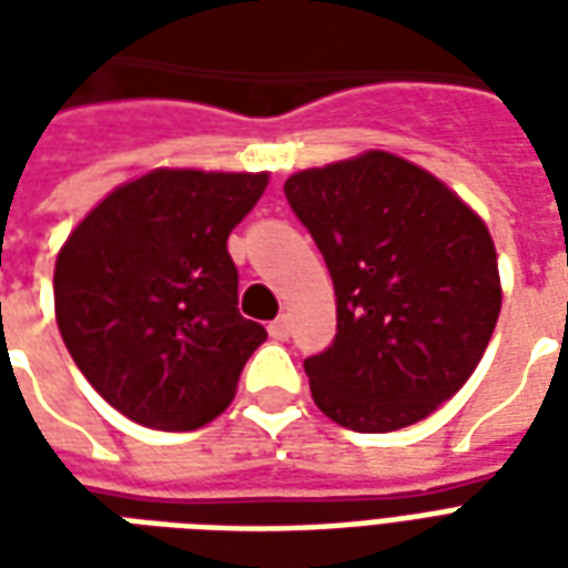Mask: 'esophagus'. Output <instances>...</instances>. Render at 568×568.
<instances>
[{"label":"esophagus","instance_id":"esophagus-1","mask_svg":"<svg viewBox=\"0 0 568 568\" xmlns=\"http://www.w3.org/2000/svg\"><path fill=\"white\" fill-rule=\"evenodd\" d=\"M267 332H271L273 341H288V337H292V322H288V316H276V320L267 325Z\"/></svg>","mask_w":568,"mask_h":568}]
</instances>
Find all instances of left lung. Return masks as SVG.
I'll use <instances>...</instances> for the list:
<instances>
[{
	"mask_svg": "<svg viewBox=\"0 0 568 568\" xmlns=\"http://www.w3.org/2000/svg\"><path fill=\"white\" fill-rule=\"evenodd\" d=\"M285 200L337 297L332 346L304 362L313 402L353 432L414 426L463 389L499 320L487 224L386 151L295 173Z\"/></svg>",
	"mask_w": 568,
	"mask_h": 568,
	"instance_id": "1",
	"label": "left lung"
}]
</instances>
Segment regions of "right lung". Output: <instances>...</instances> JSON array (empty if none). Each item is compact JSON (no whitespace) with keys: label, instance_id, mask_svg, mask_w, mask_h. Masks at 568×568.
Instances as JSON below:
<instances>
[{"label":"right lung","instance_id":"right-lung-1","mask_svg":"<svg viewBox=\"0 0 568 568\" xmlns=\"http://www.w3.org/2000/svg\"><path fill=\"white\" fill-rule=\"evenodd\" d=\"M267 173L154 170L121 185L57 255L54 307L69 356L97 393L149 428L206 426L267 341L236 310L227 236Z\"/></svg>","mask_w":568,"mask_h":568}]
</instances>
